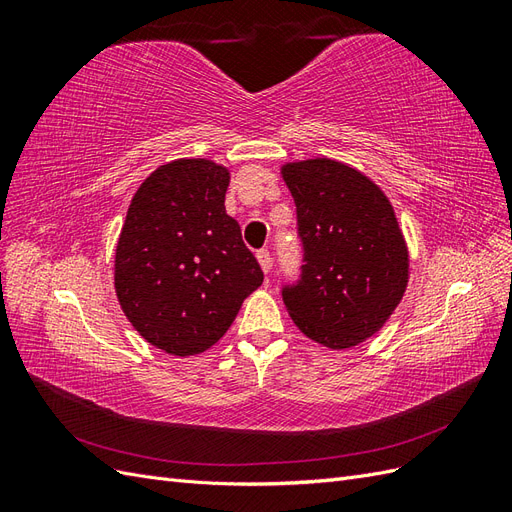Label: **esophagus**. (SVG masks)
<instances>
[{"mask_svg":"<svg viewBox=\"0 0 512 512\" xmlns=\"http://www.w3.org/2000/svg\"><path fill=\"white\" fill-rule=\"evenodd\" d=\"M256 258H258V262H260V269L265 271V273H269V271H271V265H273L269 250H258V252H256Z\"/></svg>","mask_w":512,"mask_h":512,"instance_id":"esophagus-1","label":"esophagus"}]
</instances>
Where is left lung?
Segmentation results:
<instances>
[{
  "mask_svg": "<svg viewBox=\"0 0 512 512\" xmlns=\"http://www.w3.org/2000/svg\"><path fill=\"white\" fill-rule=\"evenodd\" d=\"M297 205L301 280L282 288L292 322L314 342L344 350L382 329L408 286V247L389 198L344 162L282 166Z\"/></svg>",
  "mask_w": 512,
  "mask_h": 512,
  "instance_id": "8db88e82",
  "label": "left lung"
}]
</instances>
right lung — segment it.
<instances>
[{
    "instance_id": "right-lung-1",
    "label": "right lung",
    "mask_w": 512,
    "mask_h": 512,
    "mask_svg": "<svg viewBox=\"0 0 512 512\" xmlns=\"http://www.w3.org/2000/svg\"><path fill=\"white\" fill-rule=\"evenodd\" d=\"M228 168L168 162L136 190L115 250L123 314L151 346L205 352L228 331L265 275L226 213Z\"/></svg>"
}]
</instances>
